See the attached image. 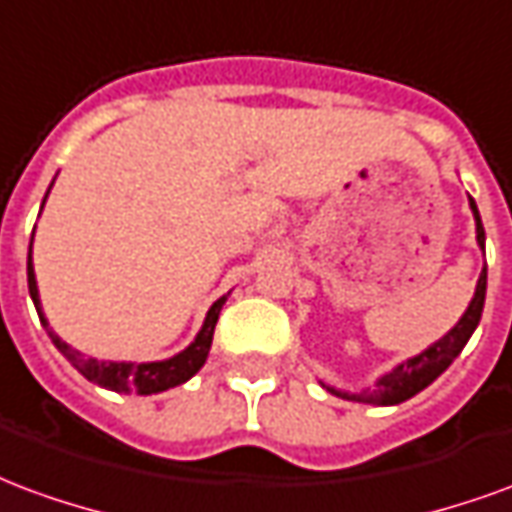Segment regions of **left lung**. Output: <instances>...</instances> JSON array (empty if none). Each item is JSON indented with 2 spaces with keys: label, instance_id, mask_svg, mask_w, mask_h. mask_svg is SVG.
<instances>
[{
  "label": "left lung",
  "instance_id": "left-lung-1",
  "mask_svg": "<svg viewBox=\"0 0 512 512\" xmlns=\"http://www.w3.org/2000/svg\"><path fill=\"white\" fill-rule=\"evenodd\" d=\"M474 211V222H477V244L485 249V230L483 222H480V213H477V205L474 200H469ZM485 282H488V268H483V274L477 279V290H474V299L469 304V310L463 312V318L450 332L441 337L439 343H433L428 351H422L414 359H408L400 367H395L392 373H386L381 381L376 384V389L370 392H359V395H351V392H337L332 386H326L332 395H340L345 400H356V403H376V406H395V403H403L408 397H414L417 392H422L425 386L433 384L436 378L452 365V359L461 354L466 340L472 337V332L480 323V315H483L485 304Z\"/></svg>",
  "mask_w": 512,
  "mask_h": 512
}]
</instances>
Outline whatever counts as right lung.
Wrapping results in <instances>:
<instances>
[{
    "label": "right lung",
    "instance_id": "1",
    "mask_svg": "<svg viewBox=\"0 0 512 512\" xmlns=\"http://www.w3.org/2000/svg\"><path fill=\"white\" fill-rule=\"evenodd\" d=\"M46 202V200H43ZM35 235V233H32ZM27 282H29V296L35 301L38 307L40 323L49 329V323L43 318L40 312V299H38V282H35V268H32V246H29V257H27ZM224 296L211 310H208V318L202 323L200 334L197 340L183 351V354L172 356L167 362H147V365H131V362H98V359H87L79 351H73L71 345L62 343L57 334L49 329L51 343L57 345L68 362H71L79 373H82L87 381H93L98 386H106V389H115V392H136V395H153V392H164V389H172V386L183 384L189 381L208 359V351H211V340H213V329H216V321H219V310H222Z\"/></svg>",
    "mask_w": 512,
    "mask_h": 512
}]
</instances>
